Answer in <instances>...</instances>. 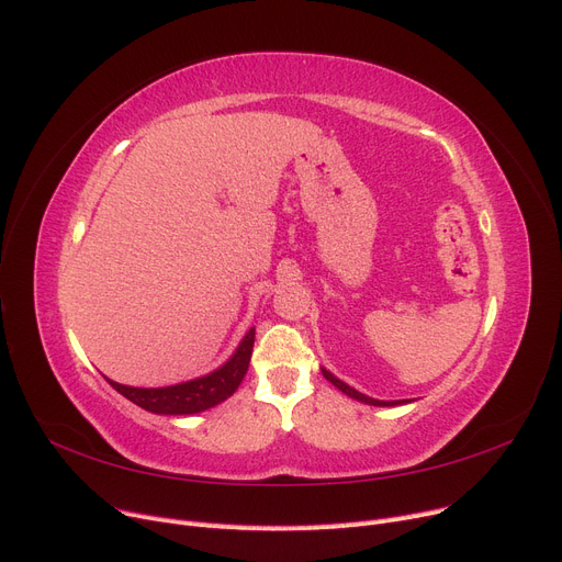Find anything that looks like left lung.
<instances>
[{
	"label": "left lung",
	"instance_id": "left-lung-1",
	"mask_svg": "<svg viewBox=\"0 0 562 562\" xmlns=\"http://www.w3.org/2000/svg\"><path fill=\"white\" fill-rule=\"evenodd\" d=\"M324 372V376L335 385V387H339L341 393L345 395H349V397H353V400H358V402H364V404H370V406H395V404H402V402H381V400H372V397H368V395H362V393H358V390H353L351 385H347L345 381H339L337 376H333L330 372H326V370H322Z\"/></svg>",
	"mask_w": 562,
	"mask_h": 562
}]
</instances>
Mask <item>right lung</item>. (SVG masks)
<instances>
[{"instance_id":"right-lung-1","label":"right lung","mask_w":562,"mask_h":562,"mask_svg":"<svg viewBox=\"0 0 562 562\" xmlns=\"http://www.w3.org/2000/svg\"><path fill=\"white\" fill-rule=\"evenodd\" d=\"M252 345H255V328H250L248 335L243 337L236 353L223 364L221 370L188 383L169 385V387H131V385L114 383L110 379L108 381L116 393H121L126 400H131L133 404L146 411L162 413V416H188V413H200L215 404H221L236 393V387L240 385L243 376L248 372Z\"/></svg>"}]
</instances>
